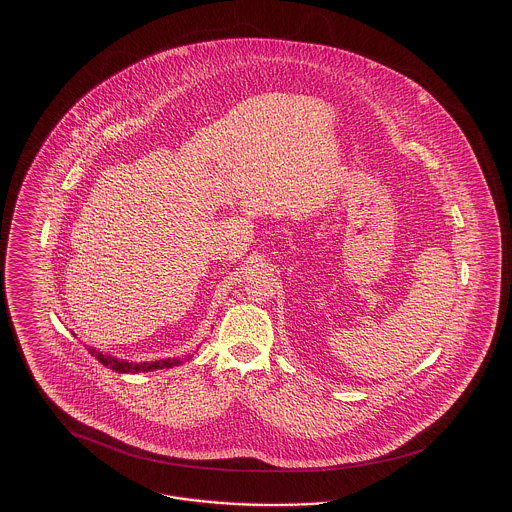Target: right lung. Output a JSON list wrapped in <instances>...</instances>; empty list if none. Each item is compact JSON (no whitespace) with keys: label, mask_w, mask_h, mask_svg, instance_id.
<instances>
[{"label":"right lung","mask_w":512,"mask_h":512,"mask_svg":"<svg viewBox=\"0 0 512 512\" xmlns=\"http://www.w3.org/2000/svg\"><path fill=\"white\" fill-rule=\"evenodd\" d=\"M88 351L92 353V357H96L99 363L119 374H136V372H153V370H161V368H172V366L182 365L188 359H192V355H182V357H169V359H157V361H144V363H136V361H128V359H119L113 357L109 353H103L96 347H88Z\"/></svg>","instance_id":"1"}]
</instances>
